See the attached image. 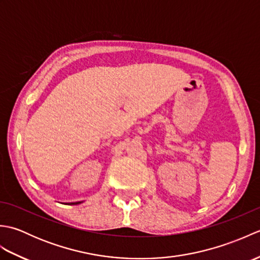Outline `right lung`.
Instances as JSON below:
<instances>
[{"mask_svg":"<svg viewBox=\"0 0 260 260\" xmlns=\"http://www.w3.org/2000/svg\"><path fill=\"white\" fill-rule=\"evenodd\" d=\"M81 202H71V203H68V204H79Z\"/></svg>","mask_w":260,"mask_h":260,"instance_id":"right-lung-1","label":"right lung"}]
</instances>
